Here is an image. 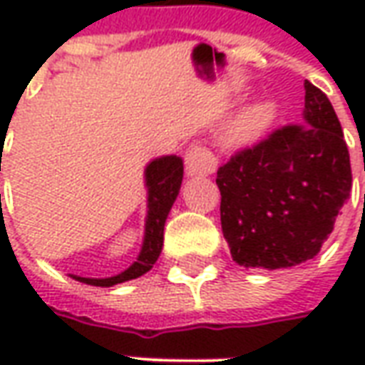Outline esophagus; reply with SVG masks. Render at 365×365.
Returning <instances> with one entry per match:
<instances>
[{
  "label": "esophagus",
  "instance_id": "esophagus-1",
  "mask_svg": "<svg viewBox=\"0 0 365 365\" xmlns=\"http://www.w3.org/2000/svg\"><path fill=\"white\" fill-rule=\"evenodd\" d=\"M215 168H217V158L199 144H193L185 154V174L190 178L213 174Z\"/></svg>",
  "mask_w": 365,
  "mask_h": 365
}]
</instances>
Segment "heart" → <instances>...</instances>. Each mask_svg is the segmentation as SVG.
Listing matches in <instances>:
<instances>
[{
  "label": "heart",
  "instance_id": "obj_1",
  "mask_svg": "<svg viewBox=\"0 0 365 365\" xmlns=\"http://www.w3.org/2000/svg\"><path fill=\"white\" fill-rule=\"evenodd\" d=\"M279 115V105L274 99H258L242 107L240 111L227 123L222 130V143L232 150H245L256 143H260L269 128L274 127Z\"/></svg>",
  "mask_w": 365,
  "mask_h": 365
}]
</instances>
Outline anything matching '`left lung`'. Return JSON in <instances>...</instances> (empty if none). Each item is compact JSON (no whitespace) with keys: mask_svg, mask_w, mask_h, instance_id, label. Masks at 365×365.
<instances>
[{"mask_svg":"<svg viewBox=\"0 0 365 365\" xmlns=\"http://www.w3.org/2000/svg\"><path fill=\"white\" fill-rule=\"evenodd\" d=\"M222 237L238 266L293 268L321 252L352 191L350 154L329 97L305 80L303 125L219 168Z\"/></svg>","mask_w":365,"mask_h":365,"instance_id":"left-lung-1","label":"left lung"}]
</instances>
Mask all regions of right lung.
<instances>
[{
  "mask_svg": "<svg viewBox=\"0 0 365 365\" xmlns=\"http://www.w3.org/2000/svg\"><path fill=\"white\" fill-rule=\"evenodd\" d=\"M183 180V160L175 154L150 160L144 168V187H146V219H144V237L140 252L136 260L125 272L111 277H82L72 275L76 282L96 285V287H113L117 283L136 279L144 275L158 260L164 246V225L168 213L180 193Z\"/></svg>",
  "mask_w": 365,
  "mask_h": 365,
  "instance_id": "add662e5",
  "label": "right lung"
}]
</instances>
